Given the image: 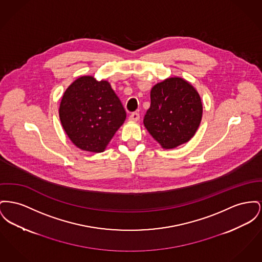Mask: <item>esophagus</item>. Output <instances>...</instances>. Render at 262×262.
Here are the masks:
<instances>
[{"label": "esophagus", "instance_id": "obj_1", "mask_svg": "<svg viewBox=\"0 0 262 262\" xmlns=\"http://www.w3.org/2000/svg\"><path fill=\"white\" fill-rule=\"evenodd\" d=\"M128 120L130 121V122H138L139 120V113H137V112H135V113H133L130 116H129V118H128Z\"/></svg>", "mask_w": 262, "mask_h": 262}]
</instances>
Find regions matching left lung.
<instances>
[{
    "label": "left lung",
    "instance_id": "left-lung-1",
    "mask_svg": "<svg viewBox=\"0 0 262 262\" xmlns=\"http://www.w3.org/2000/svg\"><path fill=\"white\" fill-rule=\"evenodd\" d=\"M150 102L143 123L163 148H175L194 137L203 106L200 95L189 82L173 77L157 83L151 89Z\"/></svg>",
    "mask_w": 262,
    "mask_h": 262
}]
</instances>
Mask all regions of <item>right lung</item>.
<instances>
[{
	"instance_id": "add662e5",
	"label": "right lung",
	"mask_w": 262,
	"mask_h": 262,
	"mask_svg": "<svg viewBox=\"0 0 262 262\" xmlns=\"http://www.w3.org/2000/svg\"><path fill=\"white\" fill-rule=\"evenodd\" d=\"M126 113L108 81L92 76L76 79L64 93L59 107L62 126L78 148L103 152L123 124Z\"/></svg>"
}]
</instances>
